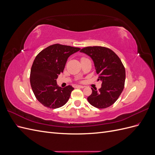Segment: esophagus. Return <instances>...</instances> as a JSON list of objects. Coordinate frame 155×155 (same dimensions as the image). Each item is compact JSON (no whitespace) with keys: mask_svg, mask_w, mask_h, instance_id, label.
Returning a JSON list of instances; mask_svg holds the SVG:
<instances>
[{"mask_svg":"<svg viewBox=\"0 0 155 155\" xmlns=\"http://www.w3.org/2000/svg\"><path fill=\"white\" fill-rule=\"evenodd\" d=\"M76 88H85V86H82V85H76V87H75Z\"/></svg>","mask_w":155,"mask_h":155,"instance_id":"1","label":"esophagus"}]
</instances>
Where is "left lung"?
Here are the masks:
<instances>
[{"instance_id":"left-lung-1","label":"left lung","mask_w":155,"mask_h":155,"mask_svg":"<svg viewBox=\"0 0 155 155\" xmlns=\"http://www.w3.org/2000/svg\"><path fill=\"white\" fill-rule=\"evenodd\" d=\"M92 58L97 80L102 81L101 87L92 88L88 101L98 109H105L114 104L122 92L125 80V70L123 63L113 51L103 46H87L80 50Z\"/></svg>"}]
</instances>
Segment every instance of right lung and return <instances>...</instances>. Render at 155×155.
<instances>
[{"label": "right lung", "instance_id": "1", "mask_svg": "<svg viewBox=\"0 0 155 155\" xmlns=\"http://www.w3.org/2000/svg\"><path fill=\"white\" fill-rule=\"evenodd\" d=\"M80 48L55 44L42 50L35 58L30 72V84L37 100L45 107L57 109L68 101L74 88L57 85L58 75L63 72L70 55Z\"/></svg>", "mask_w": 155, "mask_h": 155}]
</instances>
